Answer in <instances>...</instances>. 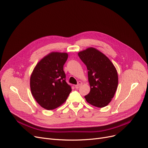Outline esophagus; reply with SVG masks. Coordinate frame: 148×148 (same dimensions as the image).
<instances>
[{
	"label": "esophagus",
	"mask_w": 148,
	"mask_h": 148,
	"mask_svg": "<svg viewBox=\"0 0 148 148\" xmlns=\"http://www.w3.org/2000/svg\"><path fill=\"white\" fill-rule=\"evenodd\" d=\"M82 82L79 81V82H78V84L75 86V88H79L80 87V86L82 85Z\"/></svg>",
	"instance_id": "1"
}]
</instances>
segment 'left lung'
Here are the masks:
<instances>
[{"mask_svg":"<svg viewBox=\"0 0 148 148\" xmlns=\"http://www.w3.org/2000/svg\"><path fill=\"white\" fill-rule=\"evenodd\" d=\"M78 56L88 70L90 90L84 97L87 102L95 107H105L114 98L119 83L114 65L103 53L93 47L79 51Z\"/></svg>","mask_w":148,"mask_h":148,"instance_id":"obj_1","label":"left lung"}]
</instances>
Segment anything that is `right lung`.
<instances>
[{
	"label": "right lung",
	"mask_w": 148,
	"mask_h": 148,
	"mask_svg": "<svg viewBox=\"0 0 148 148\" xmlns=\"http://www.w3.org/2000/svg\"><path fill=\"white\" fill-rule=\"evenodd\" d=\"M67 58V53L51 52L36 64L31 75L29 84L32 95L47 110L60 106L72 91L63 70Z\"/></svg>",
	"instance_id": "right-lung-1"
}]
</instances>
